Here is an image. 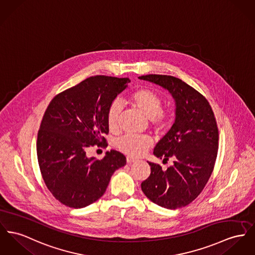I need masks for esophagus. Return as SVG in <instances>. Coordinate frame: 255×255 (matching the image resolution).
Instances as JSON below:
<instances>
[{"label":"esophagus","mask_w":255,"mask_h":255,"mask_svg":"<svg viewBox=\"0 0 255 255\" xmlns=\"http://www.w3.org/2000/svg\"><path fill=\"white\" fill-rule=\"evenodd\" d=\"M127 161H128V163H131V162H134V161H136V158L128 155V156H127Z\"/></svg>","instance_id":"34e87169"}]
</instances>
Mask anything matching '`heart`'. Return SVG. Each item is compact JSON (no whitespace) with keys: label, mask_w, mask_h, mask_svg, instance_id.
I'll return each instance as SVG.
<instances>
[{"label":"heart","mask_w":255,"mask_h":255,"mask_svg":"<svg viewBox=\"0 0 255 255\" xmlns=\"http://www.w3.org/2000/svg\"><path fill=\"white\" fill-rule=\"evenodd\" d=\"M129 103L150 120L154 128L160 130L167 128L169 116L161 110L162 100L157 93L148 88H142L133 92L129 98ZM122 112L120 102H112L106 114L108 128L113 131L118 128V121ZM152 139L146 135H125L117 141V146L123 153L130 156H139L145 153L152 145Z\"/></svg>","instance_id":"heart-1"}]
</instances>
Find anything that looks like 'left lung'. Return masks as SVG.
I'll return each mask as SVG.
<instances>
[{"label": "left lung", "instance_id": "left-lung-1", "mask_svg": "<svg viewBox=\"0 0 255 255\" xmlns=\"http://www.w3.org/2000/svg\"><path fill=\"white\" fill-rule=\"evenodd\" d=\"M138 78L167 90L176 106L172 128L153 150L156 157L173 164L162 170L149 162L151 174L142 182V191L160 207H185L200 194L214 169L219 149L214 112L199 92L179 78L159 74Z\"/></svg>", "mask_w": 255, "mask_h": 255}]
</instances>
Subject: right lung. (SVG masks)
Listing matches in <instances>:
<instances>
[{"label":"right lung","instance_id":"1","mask_svg":"<svg viewBox=\"0 0 255 255\" xmlns=\"http://www.w3.org/2000/svg\"><path fill=\"white\" fill-rule=\"evenodd\" d=\"M129 78L92 76L57 95L49 103L37 134L36 153L43 181L61 203L80 209L104 194L113 173L127 163L115 150L102 159L87 149L106 144L109 105L127 89Z\"/></svg>","mask_w":255,"mask_h":255}]
</instances>
